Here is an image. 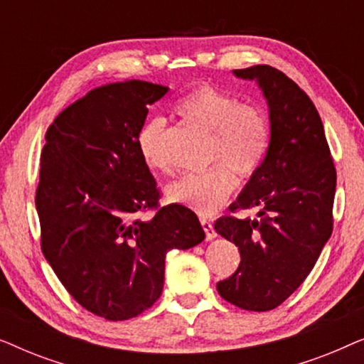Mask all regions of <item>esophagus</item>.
<instances>
[{
  "mask_svg": "<svg viewBox=\"0 0 364 364\" xmlns=\"http://www.w3.org/2000/svg\"><path fill=\"white\" fill-rule=\"evenodd\" d=\"M200 223H202L203 230H205V238H207V240H213V238L217 237V232L213 230L212 222L207 220V218H200Z\"/></svg>",
  "mask_w": 364,
  "mask_h": 364,
  "instance_id": "obj_1",
  "label": "esophagus"
}]
</instances>
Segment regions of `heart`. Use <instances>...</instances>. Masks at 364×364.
<instances>
[{
    "label": "heart",
    "mask_w": 364,
    "mask_h": 364,
    "mask_svg": "<svg viewBox=\"0 0 364 364\" xmlns=\"http://www.w3.org/2000/svg\"><path fill=\"white\" fill-rule=\"evenodd\" d=\"M173 111L183 121L212 132L208 161L215 167L192 173L167 187V198L200 215H212L232 196L238 177H252L258 171L270 142L268 121L258 107L242 104L235 96L212 84H198L178 99ZM167 124L162 117L147 119L137 134L142 162L152 172H168L166 152Z\"/></svg>",
    "instance_id": "b5f03b06"
}]
</instances>
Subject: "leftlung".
Wrapping results in <instances>:
<instances>
[{"label": "left lung", "mask_w": 364, "mask_h": 364, "mask_svg": "<svg viewBox=\"0 0 364 364\" xmlns=\"http://www.w3.org/2000/svg\"><path fill=\"white\" fill-rule=\"evenodd\" d=\"M255 81L265 97L270 142L258 171L232 210L258 208V218L222 217L215 232L233 242L240 265L217 283L223 300L243 310L282 305L313 270L333 232L336 171L311 99L278 69L258 64L232 71Z\"/></svg>", "instance_id": "1"}]
</instances>
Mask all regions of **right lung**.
<instances>
[{"instance_id":"1","label":"right lung","mask_w":364,"mask_h":364,"mask_svg":"<svg viewBox=\"0 0 364 364\" xmlns=\"http://www.w3.org/2000/svg\"><path fill=\"white\" fill-rule=\"evenodd\" d=\"M167 86L131 79L89 91L46 132L36 191L41 248L79 305L129 320L162 295L166 255L205 238L191 208L171 203L151 218L159 191L137 149L147 106Z\"/></svg>"}]
</instances>
